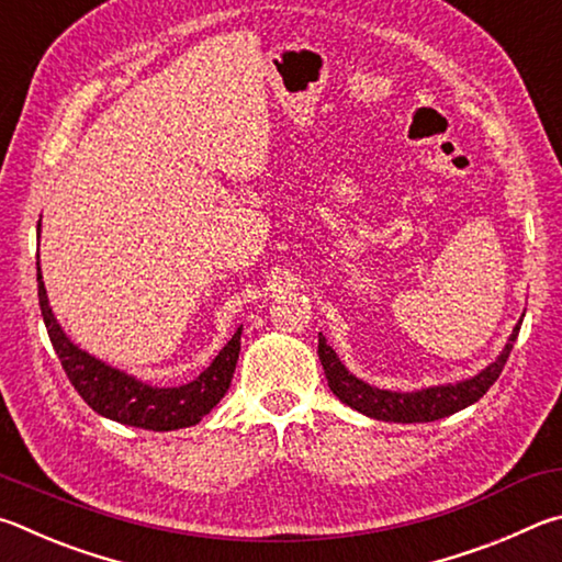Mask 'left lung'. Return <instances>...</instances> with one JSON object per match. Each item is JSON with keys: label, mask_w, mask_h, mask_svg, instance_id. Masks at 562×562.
I'll return each mask as SVG.
<instances>
[{"label": "left lung", "mask_w": 562, "mask_h": 562, "mask_svg": "<svg viewBox=\"0 0 562 562\" xmlns=\"http://www.w3.org/2000/svg\"><path fill=\"white\" fill-rule=\"evenodd\" d=\"M520 321L518 326L510 333L506 348L501 350V356L484 368L479 375L454 382V385H437V387H425L415 392H392V390H380L372 387L368 382L358 380L348 368L342 366L340 358L336 356L323 333H318V358L321 366L326 370L328 387L333 390L340 402H346L348 407L362 412L372 419L382 422H402V425H412V422H435L441 417L454 415V412L474 405L481 397L486 395L488 387L498 380L501 370H504L506 360L514 350V342L518 338Z\"/></svg>", "instance_id": "left-lung-1"}]
</instances>
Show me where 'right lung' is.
I'll use <instances>...</instances> for the list:
<instances>
[{
    "label": "right lung",
    "instance_id": "1",
    "mask_svg": "<svg viewBox=\"0 0 562 562\" xmlns=\"http://www.w3.org/2000/svg\"><path fill=\"white\" fill-rule=\"evenodd\" d=\"M38 229H42V222H38ZM36 281L38 306H42V316L56 356L61 360L66 375L78 395L101 417L121 422V425L127 427L172 431L196 425L204 415H210L212 407H216V402L229 390L236 360H239L241 328H236L232 340L220 350L212 366L200 372V378L180 387H153L143 380L127 375L123 370L105 366L103 360L88 356L86 350L71 342V338L66 336L64 328L54 318L52 306H48L42 266L38 263Z\"/></svg>",
    "mask_w": 562,
    "mask_h": 562
}]
</instances>
